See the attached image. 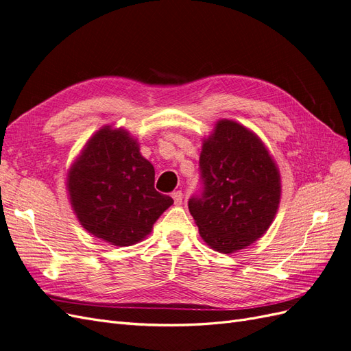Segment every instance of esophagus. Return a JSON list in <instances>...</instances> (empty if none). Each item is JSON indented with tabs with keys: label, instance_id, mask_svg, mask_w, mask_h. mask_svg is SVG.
Instances as JSON below:
<instances>
[{
	"label": "esophagus",
	"instance_id": "1",
	"mask_svg": "<svg viewBox=\"0 0 351 351\" xmlns=\"http://www.w3.org/2000/svg\"><path fill=\"white\" fill-rule=\"evenodd\" d=\"M171 197L174 199V204H176V205H182V202H183V193L180 192V190H177V192H173V193H171Z\"/></svg>",
	"mask_w": 351,
	"mask_h": 351
}]
</instances>
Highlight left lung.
I'll list each match as a JSON object with an SVG mask.
<instances>
[{
    "label": "left lung",
    "mask_w": 351,
    "mask_h": 351,
    "mask_svg": "<svg viewBox=\"0 0 351 351\" xmlns=\"http://www.w3.org/2000/svg\"><path fill=\"white\" fill-rule=\"evenodd\" d=\"M199 167L204 190L189 210L204 241L234 253L261 239L278 210L281 178L259 136L237 121H217L202 142Z\"/></svg>",
    "instance_id": "1"
}]
</instances>
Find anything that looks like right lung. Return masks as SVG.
I'll use <instances>...</instances> for the list:
<instances>
[{
	"instance_id": "obj_1",
	"label": "right lung",
	"mask_w": 351,
	"mask_h": 351,
	"mask_svg": "<svg viewBox=\"0 0 351 351\" xmlns=\"http://www.w3.org/2000/svg\"><path fill=\"white\" fill-rule=\"evenodd\" d=\"M154 165L124 129L104 125L83 146L67 173V192L80 226L112 246L149 236L174 200L156 192Z\"/></svg>"
}]
</instances>
